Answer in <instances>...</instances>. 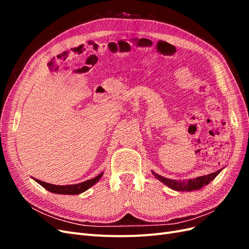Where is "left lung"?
Listing matches in <instances>:
<instances>
[{"instance_id": "left-lung-1", "label": "left lung", "mask_w": 249, "mask_h": 249, "mask_svg": "<svg viewBox=\"0 0 249 249\" xmlns=\"http://www.w3.org/2000/svg\"><path fill=\"white\" fill-rule=\"evenodd\" d=\"M221 171V169L217 170L216 172L213 173H210V175L207 176H202V177H198V178H191V179H188V180H176V179H170V178H166L164 177H161L159 175H157L153 171V175L162 182L163 184L167 185L169 188L173 190H177V191H193V190H197L202 188V186L208 185L211 180L214 179L217 176L218 173Z\"/></svg>"}]
</instances>
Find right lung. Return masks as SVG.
<instances>
[{
    "mask_svg": "<svg viewBox=\"0 0 249 249\" xmlns=\"http://www.w3.org/2000/svg\"><path fill=\"white\" fill-rule=\"evenodd\" d=\"M103 176V172L100 173L99 176L91 178V179H88L85 180V182L83 183H79V184H74V185H65V186H59V185H52L46 182H42L40 179H37L34 178L37 183L39 185H41L44 189H47L48 191L52 192V193H57V194H80L82 192L86 191L87 189H89L90 187L93 186L97 180H99Z\"/></svg>",
    "mask_w": 249,
    "mask_h": 249,
    "instance_id": "right-lung-1",
    "label": "right lung"
}]
</instances>
